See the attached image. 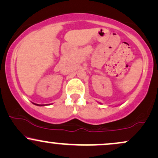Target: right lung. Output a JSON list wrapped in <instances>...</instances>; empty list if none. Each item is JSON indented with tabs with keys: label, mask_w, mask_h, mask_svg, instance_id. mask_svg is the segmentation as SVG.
<instances>
[{
	"label": "right lung",
	"mask_w": 158,
	"mask_h": 158,
	"mask_svg": "<svg viewBox=\"0 0 158 158\" xmlns=\"http://www.w3.org/2000/svg\"><path fill=\"white\" fill-rule=\"evenodd\" d=\"M35 105H37V106H43V105H38V104H35Z\"/></svg>",
	"instance_id": "1"
}]
</instances>
